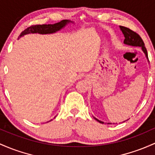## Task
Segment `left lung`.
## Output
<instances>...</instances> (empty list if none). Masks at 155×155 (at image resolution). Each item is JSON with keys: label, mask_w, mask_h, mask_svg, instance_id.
Segmentation results:
<instances>
[{"label": "left lung", "mask_w": 155, "mask_h": 155, "mask_svg": "<svg viewBox=\"0 0 155 155\" xmlns=\"http://www.w3.org/2000/svg\"><path fill=\"white\" fill-rule=\"evenodd\" d=\"M120 28L121 30L122 33L124 34V44L126 45H132V46H138V47H141L142 48V51H143L144 54H146V57H147V59H149L148 58V53L147 51V48L145 47V44H144L143 41V40L141 39V37H140V35L138 34H137L136 32L133 31L132 30H131L130 28H127V27L124 26H121L120 25ZM97 121H98L99 123L101 124H104L103 121L101 120H98V119L94 118ZM108 124H111V123H108Z\"/></svg>", "instance_id": "obj_1"}]
</instances>
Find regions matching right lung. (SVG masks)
I'll list each match as a JSON object with an SVG mask.
<instances>
[{
	"mask_svg": "<svg viewBox=\"0 0 155 155\" xmlns=\"http://www.w3.org/2000/svg\"><path fill=\"white\" fill-rule=\"evenodd\" d=\"M69 23H73L71 20H63L59 23H54V24H42V25H31V26L28 27L27 28L21 32L19 37L24 36L28 34H35L38 33L41 35H46V34H53L63 28L66 25L68 24ZM49 120V121H51ZM48 121V122H49Z\"/></svg>",
	"mask_w": 155,
	"mask_h": 155,
	"instance_id": "1",
	"label": "right lung"
}]
</instances>
